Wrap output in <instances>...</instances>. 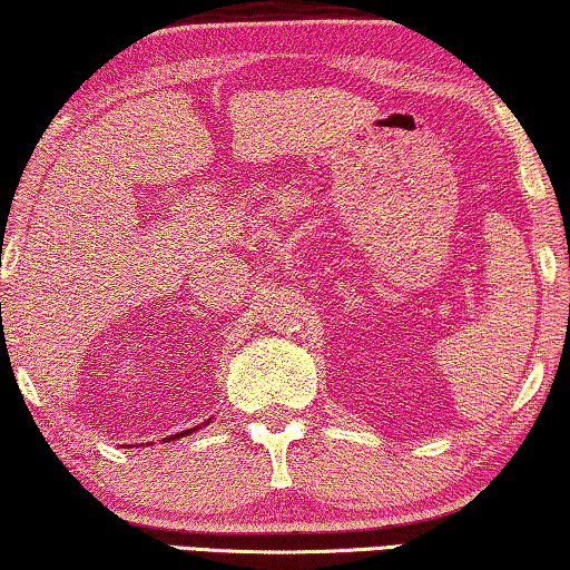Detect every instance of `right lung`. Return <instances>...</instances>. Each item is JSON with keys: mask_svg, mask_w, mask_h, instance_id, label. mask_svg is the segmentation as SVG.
<instances>
[{"mask_svg": "<svg viewBox=\"0 0 570 570\" xmlns=\"http://www.w3.org/2000/svg\"><path fill=\"white\" fill-rule=\"evenodd\" d=\"M194 431H196V428H194ZM186 433H190V431H186ZM186 433H180V435H186ZM180 435H173V438H180Z\"/></svg>", "mask_w": 570, "mask_h": 570, "instance_id": "add662e5", "label": "right lung"}]
</instances>
